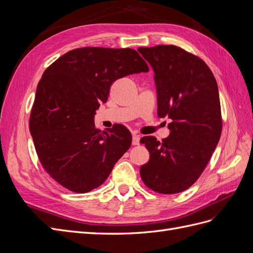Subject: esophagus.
Wrapping results in <instances>:
<instances>
[{
    "label": "esophagus",
    "mask_w": 253,
    "mask_h": 253,
    "mask_svg": "<svg viewBox=\"0 0 253 253\" xmlns=\"http://www.w3.org/2000/svg\"><path fill=\"white\" fill-rule=\"evenodd\" d=\"M139 139H140L139 136L134 134V135H133V140H132L133 145H138V144H139Z\"/></svg>",
    "instance_id": "1"
}]
</instances>
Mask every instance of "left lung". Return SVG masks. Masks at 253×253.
Here are the masks:
<instances>
[{
    "label": "left lung",
    "instance_id": "left-lung-1",
    "mask_svg": "<svg viewBox=\"0 0 253 253\" xmlns=\"http://www.w3.org/2000/svg\"><path fill=\"white\" fill-rule=\"evenodd\" d=\"M155 73L157 115L168 117L170 135L140 139L150 153L140 167L144 185L160 194H175L200 178L220 138L218 87L209 66L175 45L139 47Z\"/></svg>",
    "mask_w": 253,
    "mask_h": 253
}]
</instances>
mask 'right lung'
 Wrapping results in <instances>:
<instances>
[{"label": "right lung", "mask_w": 253, "mask_h": 253, "mask_svg": "<svg viewBox=\"0 0 253 253\" xmlns=\"http://www.w3.org/2000/svg\"><path fill=\"white\" fill-rule=\"evenodd\" d=\"M149 72L132 48L82 47L50 64L37 86L29 131L43 169L65 189L86 193L101 186L129 149L132 135L116 124L101 132L94 115L114 81Z\"/></svg>", "instance_id": "add662e5"}]
</instances>
